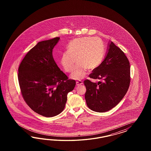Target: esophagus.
Instances as JSON below:
<instances>
[{"instance_id": "esophagus-1", "label": "esophagus", "mask_w": 151, "mask_h": 151, "mask_svg": "<svg viewBox=\"0 0 151 151\" xmlns=\"http://www.w3.org/2000/svg\"><path fill=\"white\" fill-rule=\"evenodd\" d=\"M76 83L77 86H80V85H82L83 84V82L82 81H78L76 82Z\"/></svg>"}]
</instances>
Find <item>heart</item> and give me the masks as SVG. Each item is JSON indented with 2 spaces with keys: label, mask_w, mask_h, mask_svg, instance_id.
Returning <instances> with one entry per match:
<instances>
[{
  "label": "heart",
  "mask_w": 151,
  "mask_h": 151,
  "mask_svg": "<svg viewBox=\"0 0 151 151\" xmlns=\"http://www.w3.org/2000/svg\"><path fill=\"white\" fill-rule=\"evenodd\" d=\"M67 49L68 51L62 54L61 64L66 72L71 73L76 61L77 64L70 76L73 80H81L84 78L87 69L91 71L97 68L105 56L102 41L95 37L75 39L69 43Z\"/></svg>",
  "instance_id": "1"
}]
</instances>
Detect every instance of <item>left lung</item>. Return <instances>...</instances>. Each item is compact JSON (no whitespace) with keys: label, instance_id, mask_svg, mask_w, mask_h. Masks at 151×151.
<instances>
[{"label":"left lung","instance_id":"left-lung-1","mask_svg":"<svg viewBox=\"0 0 151 151\" xmlns=\"http://www.w3.org/2000/svg\"><path fill=\"white\" fill-rule=\"evenodd\" d=\"M105 59L89 75L102 81L96 83L89 80L84 81L86 104L97 112H105L117 105L130 83L129 62L124 52L112 41H109Z\"/></svg>","mask_w":151,"mask_h":151}]
</instances>
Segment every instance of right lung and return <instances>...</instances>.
I'll list each match as a JSON object with an SVG mask.
<instances>
[{"label": "right lung", "instance_id": "right-lung-1", "mask_svg": "<svg viewBox=\"0 0 151 151\" xmlns=\"http://www.w3.org/2000/svg\"><path fill=\"white\" fill-rule=\"evenodd\" d=\"M60 37L39 42L20 64L18 81L24 100L32 110L46 117L60 114L65 107L67 95L76 81L68 80L52 56Z\"/></svg>", "mask_w": 151, "mask_h": 151}]
</instances>
